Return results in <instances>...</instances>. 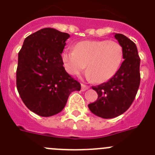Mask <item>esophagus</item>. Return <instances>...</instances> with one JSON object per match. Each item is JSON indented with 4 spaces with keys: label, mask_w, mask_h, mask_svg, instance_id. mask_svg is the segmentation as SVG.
Returning a JSON list of instances; mask_svg holds the SVG:
<instances>
[{
    "label": "esophagus",
    "mask_w": 155,
    "mask_h": 155,
    "mask_svg": "<svg viewBox=\"0 0 155 155\" xmlns=\"http://www.w3.org/2000/svg\"><path fill=\"white\" fill-rule=\"evenodd\" d=\"M88 89H89V86H86V85L85 84H82V91H86Z\"/></svg>",
    "instance_id": "esophagus-1"
}]
</instances>
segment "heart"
I'll list each match as a JSON object with an SVG mask.
<instances>
[{
    "instance_id": "b5f03b06",
    "label": "heart",
    "mask_w": 155,
    "mask_h": 155,
    "mask_svg": "<svg viewBox=\"0 0 155 155\" xmlns=\"http://www.w3.org/2000/svg\"><path fill=\"white\" fill-rule=\"evenodd\" d=\"M62 60L71 76L81 75L87 65L89 77L101 83L117 73L123 60V49L112 40H84L76 44L74 50L63 51Z\"/></svg>"
}]
</instances>
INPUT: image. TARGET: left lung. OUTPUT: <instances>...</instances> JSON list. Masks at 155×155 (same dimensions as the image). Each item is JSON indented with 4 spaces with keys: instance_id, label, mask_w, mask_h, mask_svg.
<instances>
[{
    "instance_id": "left-lung-1",
    "label": "left lung",
    "mask_w": 155,
    "mask_h": 155,
    "mask_svg": "<svg viewBox=\"0 0 155 155\" xmlns=\"http://www.w3.org/2000/svg\"><path fill=\"white\" fill-rule=\"evenodd\" d=\"M115 37L123 49L124 61L108 82L92 86L98 99L88 105L94 115L103 118H115L126 112L136 96L141 81V60L136 45L123 34H115Z\"/></svg>"
}]
</instances>
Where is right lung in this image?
<instances>
[{
	"label": "right lung",
	"mask_w": 155,
	"mask_h": 155,
	"mask_svg": "<svg viewBox=\"0 0 155 155\" xmlns=\"http://www.w3.org/2000/svg\"><path fill=\"white\" fill-rule=\"evenodd\" d=\"M69 34L43 28L24 40L18 53L17 88L26 106L43 117L61 112L81 85L66 73L61 53Z\"/></svg>",
	"instance_id": "obj_1"
}]
</instances>
